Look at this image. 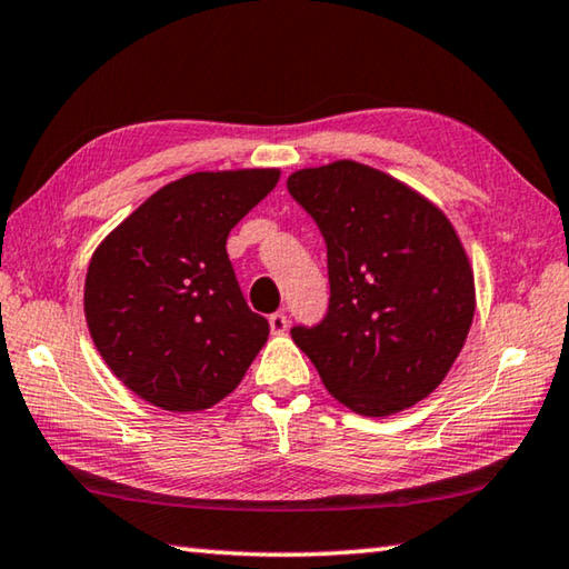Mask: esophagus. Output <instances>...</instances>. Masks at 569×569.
Instances as JSON below:
<instances>
[{
  "label": "esophagus",
  "instance_id": "obj_1",
  "mask_svg": "<svg viewBox=\"0 0 569 569\" xmlns=\"http://www.w3.org/2000/svg\"><path fill=\"white\" fill-rule=\"evenodd\" d=\"M268 323H271V331L276 333V336H281V333H286V329H288V319H286V313L283 311H278V313H273L271 319H268Z\"/></svg>",
  "mask_w": 569,
  "mask_h": 569
}]
</instances>
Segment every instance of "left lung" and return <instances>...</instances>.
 Returning a JSON list of instances; mask_svg holds the SVG:
<instances>
[{"label": "left lung", "instance_id": "8db88e82", "mask_svg": "<svg viewBox=\"0 0 569 569\" xmlns=\"http://www.w3.org/2000/svg\"><path fill=\"white\" fill-rule=\"evenodd\" d=\"M288 192L329 253L326 319L291 336L336 401L391 417L435 391L475 319L469 256L449 218L371 166L336 160L291 172Z\"/></svg>", "mask_w": 569, "mask_h": 569}]
</instances>
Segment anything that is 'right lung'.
<instances>
[{"label":"right lung","instance_id":"right-lung-1","mask_svg":"<svg viewBox=\"0 0 569 569\" xmlns=\"http://www.w3.org/2000/svg\"><path fill=\"white\" fill-rule=\"evenodd\" d=\"M278 168L172 180L94 248L84 319L124 387L166 411H203L233 391L268 341L228 261L230 228L276 188Z\"/></svg>","mask_w":569,"mask_h":569}]
</instances>
